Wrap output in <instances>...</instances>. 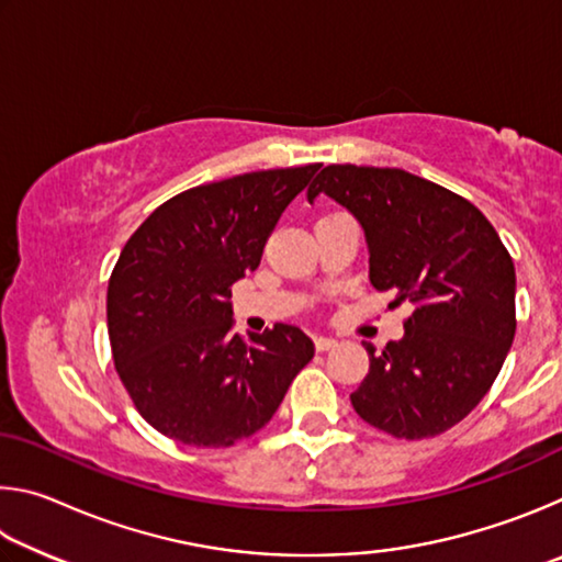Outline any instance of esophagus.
<instances>
[{
  "label": "esophagus",
  "instance_id": "obj_1",
  "mask_svg": "<svg viewBox=\"0 0 562 562\" xmlns=\"http://www.w3.org/2000/svg\"><path fill=\"white\" fill-rule=\"evenodd\" d=\"M337 347V339L335 337H315V349L317 351H329V349H335Z\"/></svg>",
  "mask_w": 562,
  "mask_h": 562
}]
</instances>
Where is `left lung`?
I'll return each mask as SVG.
<instances>
[{
	"mask_svg": "<svg viewBox=\"0 0 562 562\" xmlns=\"http://www.w3.org/2000/svg\"><path fill=\"white\" fill-rule=\"evenodd\" d=\"M357 217L369 282L408 302L404 337L376 351L355 412L396 439L459 424L496 382L516 335V268L479 207L402 168L327 166L307 190Z\"/></svg>",
	"mask_w": 562,
	"mask_h": 562,
	"instance_id": "obj_1",
	"label": "left lung"
}]
</instances>
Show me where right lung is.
I'll return each mask as SVG.
<instances>
[{"label":"right lung","mask_w":562,"mask_h":562,"mask_svg":"<svg viewBox=\"0 0 562 562\" xmlns=\"http://www.w3.org/2000/svg\"><path fill=\"white\" fill-rule=\"evenodd\" d=\"M319 164L190 188L128 237L106 294L113 364L140 416L168 439L223 449L260 431L315 357L300 327L250 341L233 327V284Z\"/></svg>","instance_id":"obj_1"}]
</instances>
